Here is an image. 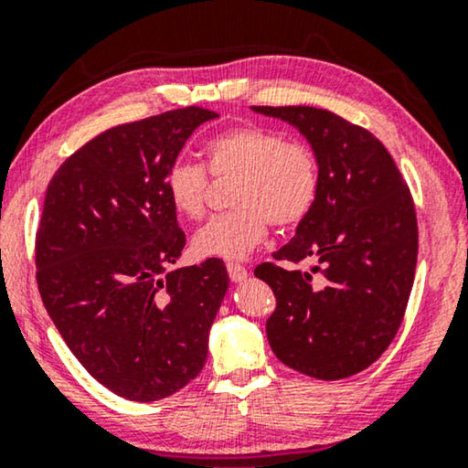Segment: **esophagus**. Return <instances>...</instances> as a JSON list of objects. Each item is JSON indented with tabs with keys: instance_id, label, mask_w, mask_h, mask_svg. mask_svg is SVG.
<instances>
[{
	"instance_id": "34e87169",
	"label": "esophagus",
	"mask_w": 468,
	"mask_h": 468,
	"mask_svg": "<svg viewBox=\"0 0 468 468\" xmlns=\"http://www.w3.org/2000/svg\"><path fill=\"white\" fill-rule=\"evenodd\" d=\"M228 274L234 283H240V281L249 277V271L242 264H239V261H228Z\"/></svg>"
}]
</instances>
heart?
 I'll use <instances>...</instances> for the list:
<instances>
[{"label":"heart","mask_w":468,"mask_h":468,"mask_svg":"<svg viewBox=\"0 0 468 468\" xmlns=\"http://www.w3.org/2000/svg\"><path fill=\"white\" fill-rule=\"evenodd\" d=\"M210 175L234 178L232 210L217 215L194 236L202 258L242 260L261 245L268 228L304 221L319 196V162L304 140L283 138L264 125H239L210 138ZM210 175L194 162H175L165 172V194L178 215L200 219L207 213Z\"/></svg>","instance_id":"1"}]
</instances>
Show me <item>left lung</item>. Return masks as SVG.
I'll return each mask as SVG.
<instances>
[{"mask_svg": "<svg viewBox=\"0 0 468 468\" xmlns=\"http://www.w3.org/2000/svg\"><path fill=\"white\" fill-rule=\"evenodd\" d=\"M253 111L298 127L319 162L315 207L277 261L255 268L277 298L268 343L298 373L345 379L389 347L405 317L418 264L411 191L364 127L313 106Z\"/></svg>", "mask_w": 468, "mask_h": 468, "instance_id": "8db88e82", "label": "left lung"}]
</instances>
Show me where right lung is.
<instances>
[{
    "label": "right lung",
    "mask_w": 468,
    "mask_h": 468,
    "mask_svg": "<svg viewBox=\"0 0 468 468\" xmlns=\"http://www.w3.org/2000/svg\"><path fill=\"white\" fill-rule=\"evenodd\" d=\"M217 112L185 106L89 140L50 178L36 234L42 303L87 373L151 402L196 379L229 277L219 258L170 266L185 232L165 172Z\"/></svg>",
    "instance_id": "1"
}]
</instances>
